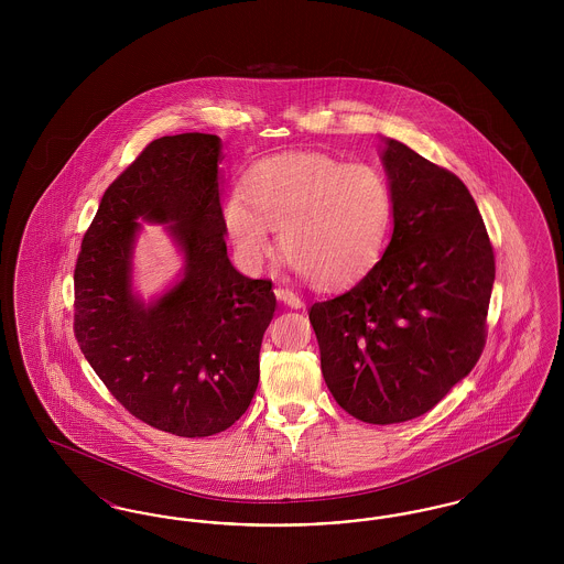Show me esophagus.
<instances>
[{
	"instance_id": "esophagus-1",
	"label": "esophagus",
	"mask_w": 564,
	"mask_h": 564,
	"mask_svg": "<svg viewBox=\"0 0 564 564\" xmlns=\"http://www.w3.org/2000/svg\"><path fill=\"white\" fill-rule=\"evenodd\" d=\"M274 294H276V297H279L283 304H288V306H292V308H300V306H302L300 295H295L294 292H290V290H285V288H276Z\"/></svg>"
}]
</instances>
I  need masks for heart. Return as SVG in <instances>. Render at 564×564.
<instances>
[{"instance_id":"heart-1","label":"heart","mask_w":564,"mask_h":564,"mask_svg":"<svg viewBox=\"0 0 564 564\" xmlns=\"http://www.w3.org/2000/svg\"><path fill=\"white\" fill-rule=\"evenodd\" d=\"M391 209V186L372 164L288 152L256 162L221 217L245 269L267 262L279 226L290 264L322 288H340L375 267Z\"/></svg>"}]
</instances>
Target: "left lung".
I'll return each mask as SVG.
<instances>
[{"mask_svg":"<svg viewBox=\"0 0 564 564\" xmlns=\"http://www.w3.org/2000/svg\"><path fill=\"white\" fill-rule=\"evenodd\" d=\"M384 143L391 242L349 292L308 311L329 393L370 425L430 412L474 370L495 283L492 242L467 186L400 141Z\"/></svg>","mask_w":564,"mask_h":564,"instance_id":"obj_1","label":"left lung"}]
</instances>
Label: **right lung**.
Here are the masks:
<instances>
[{"label": "right lung", "mask_w": 564, "mask_h": 564, "mask_svg": "<svg viewBox=\"0 0 564 564\" xmlns=\"http://www.w3.org/2000/svg\"><path fill=\"white\" fill-rule=\"evenodd\" d=\"M217 134L154 139L106 189L74 270V334L113 400L182 437L226 431L249 408L276 297L228 260ZM137 216L173 220L185 279L145 310L130 294Z\"/></svg>", "instance_id": "1"}]
</instances>
